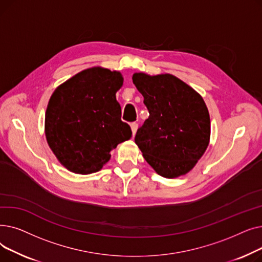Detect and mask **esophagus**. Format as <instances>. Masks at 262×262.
<instances>
[{
  "label": "esophagus",
  "mask_w": 262,
  "mask_h": 262,
  "mask_svg": "<svg viewBox=\"0 0 262 262\" xmlns=\"http://www.w3.org/2000/svg\"><path fill=\"white\" fill-rule=\"evenodd\" d=\"M130 128H132V132H133V136L136 134L137 129H138V124L137 123H132L130 124Z\"/></svg>",
  "instance_id": "34e87169"
}]
</instances>
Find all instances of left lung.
I'll use <instances>...</instances> for the list:
<instances>
[{
    "label": "left lung",
    "instance_id": "8db88e82",
    "mask_svg": "<svg viewBox=\"0 0 262 262\" xmlns=\"http://www.w3.org/2000/svg\"><path fill=\"white\" fill-rule=\"evenodd\" d=\"M149 117L135 142L156 173L175 178L193 169L210 139V117L202 96L171 74L135 73Z\"/></svg>",
    "mask_w": 262,
    "mask_h": 262
}]
</instances>
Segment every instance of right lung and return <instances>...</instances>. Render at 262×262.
I'll return each mask as SVG.
<instances>
[{"mask_svg":"<svg viewBox=\"0 0 262 262\" xmlns=\"http://www.w3.org/2000/svg\"><path fill=\"white\" fill-rule=\"evenodd\" d=\"M122 85L120 72L94 67L53 92L46 113V137L54 155L69 171H100L110 152L132 137L116 99Z\"/></svg>","mask_w":262,"mask_h":262,"instance_id":"right-lung-1","label":"right lung"}]
</instances>
